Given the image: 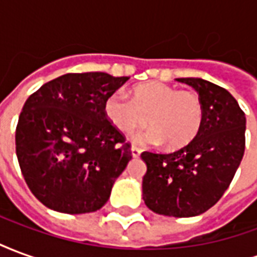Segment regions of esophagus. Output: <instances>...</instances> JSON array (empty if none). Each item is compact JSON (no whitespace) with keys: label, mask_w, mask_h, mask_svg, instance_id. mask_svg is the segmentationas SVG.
Wrapping results in <instances>:
<instances>
[{"label":"esophagus","mask_w":257,"mask_h":257,"mask_svg":"<svg viewBox=\"0 0 257 257\" xmlns=\"http://www.w3.org/2000/svg\"><path fill=\"white\" fill-rule=\"evenodd\" d=\"M131 153H132V157H134V158H138L142 151H140V149H138V147H135L134 146V147L131 149Z\"/></svg>","instance_id":"34e87169"}]
</instances>
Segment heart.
<instances>
[{
    "mask_svg": "<svg viewBox=\"0 0 257 257\" xmlns=\"http://www.w3.org/2000/svg\"><path fill=\"white\" fill-rule=\"evenodd\" d=\"M134 99L122 90H115L104 100L107 119L121 132L143 126L132 136L140 146L167 143L168 149H182L198 135L204 121V104L195 92L179 90L172 85L151 81L135 86Z\"/></svg>",
    "mask_w": 257,
    "mask_h": 257,
    "instance_id": "obj_1",
    "label": "heart"
}]
</instances>
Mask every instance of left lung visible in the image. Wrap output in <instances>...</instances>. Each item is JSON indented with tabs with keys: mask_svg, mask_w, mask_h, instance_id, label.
Wrapping results in <instances>:
<instances>
[{
	"mask_svg": "<svg viewBox=\"0 0 257 257\" xmlns=\"http://www.w3.org/2000/svg\"><path fill=\"white\" fill-rule=\"evenodd\" d=\"M190 85L204 104L197 138L169 154L145 151L143 199L158 215L198 216L221 198L245 151L246 118L232 95L202 78H176Z\"/></svg>",
	"mask_w": 257,
	"mask_h": 257,
	"instance_id": "left-lung-1",
	"label": "left lung"
}]
</instances>
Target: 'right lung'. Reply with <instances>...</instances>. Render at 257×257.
<instances>
[{
	"label": "right lung",
	"instance_id": "add662e5",
	"mask_svg": "<svg viewBox=\"0 0 257 257\" xmlns=\"http://www.w3.org/2000/svg\"><path fill=\"white\" fill-rule=\"evenodd\" d=\"M128 79L64 74L26 100L16 126V156L29 189L49 209L79 215L108 201L132 153L107 119L104 100Z\"/></svg>",
	"mask_w": 257,
	"mask_h": 257
}]
</instances>
